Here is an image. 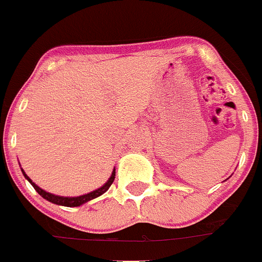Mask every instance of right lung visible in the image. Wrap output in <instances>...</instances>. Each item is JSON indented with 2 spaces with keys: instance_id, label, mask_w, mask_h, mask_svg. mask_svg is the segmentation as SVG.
<instances>
[{
  "instance_id": "add662e5",
  "label": "right lung",
  "mask_w": 262,
  "mask_h": 262,
  "mask_svg": "<svg viewBox=\"0 0 262 262\" xmlns=\"http://www.w3.org/2000/svg\"><path fill=\"white\" fill-rule=\"evenodd\" d=\"M23 174H24V177L27 178L28 180L30 182V184L34 187V189L37 190L38 193H39L40 195H42L43 199L47 200V201L52 202V204H56V205H61V206H67V207H77V206H80V205L85 204V202L91 201V200L96 199V197H98V195L103 194V193L106 192V190L110 188V185L113 184L114 179H115V169H114L113 174H111L110 179L107 180V183H106L105 185H102L101 188H98V189L93 190V192L88 193V194H83V195H79V197H60V195H55V194H51V193L46 192V190L40 189L38 185H35L34 183L32 182V180L29 179V177H28L27 174H25L24 171H23Z\"/></svg>"
}]
</instances>
